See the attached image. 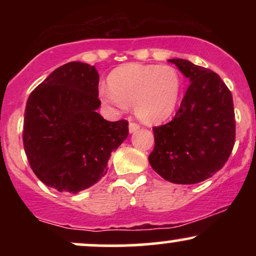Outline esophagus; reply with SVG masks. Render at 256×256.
I'll use <instances>...</instances> for the list:
<instances>
[{"label":"esophagus","mask_w":256,"mask_h":256,"mask_svg":"<svg viewBox=\"0 0 256 256\" xmlns=\"http://www.w3.org/2000/svg\"><path fill=\"white\" fill-rule=\"evenodd\" d=\"M140 126L137 124V122H130V125H128V130H130L131 134H134V132H136L140 130Z\"/></svg>","instance_id":"obj_1"}]
</instances>
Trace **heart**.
<instances>
[{"mask_svg":"<svg viewBox=\"0 0 256 256\" xmlns=\"http://www.w3.org/2000/svg\"><path fill=\"white\" fill-rule=\"evenodd\" d=\"M108 83L110 89L100 90L106 104L134 106L144 122H158L171 116L182 89L177 70L158 64H125L112 72Z\"/></svg>","mask_w":256,"mask_h":256,"instance_id":"heart-1","label":"heart"}]
</instances>
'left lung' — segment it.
I'll use <instances>...</instances> for the list:
<instances>
[{"instance_id":"left-lung-1","label":"left lung","mask_w":256,"mask_h":256,"mask_svg":"<svg viewBox=\"0 0 256 256\" xmlns=\"http://www.w3.org/2000/svg\"><path fill=\"white\" fill-rule=\"evenodd\" d=\"M192 82L174 118L154 126L149 162L164 179L196 184L222 168L236 138L232 94L216 72L183 58H171Z\"/></svg>"}]
</instances>
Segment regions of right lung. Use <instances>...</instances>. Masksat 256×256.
Returning <instances> with one entry per match:
<instances>
[{
    "label": "right lung",
    "mask_w": 256,
    "mask_h": 256,
    "mask_svg": "<svg viewBox=\"0 0 256 256\" xmlns=\"http://www.w3.org/2000/svg\"><path fill=\"white\" fill-rule=\"evenodd\" d=\"M100 76L95 66H60L30 94L25 108V154L40 182L58 192H79L108 171L110 154L128 136V122L96 112Z\"/></svg>",
    "instance_id": "1"
}]
</instances>
